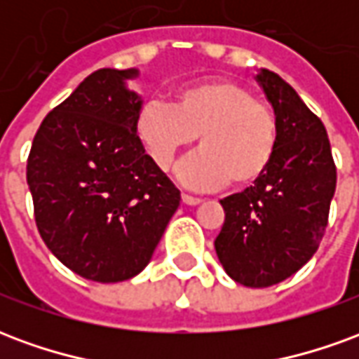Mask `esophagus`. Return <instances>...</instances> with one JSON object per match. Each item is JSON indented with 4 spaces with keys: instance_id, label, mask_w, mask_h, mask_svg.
Masks as SVG:
<instances>
[{
    "instance_id": "34e87169",
    "label": "esophagus",
    "mask_w": 359,
    "mask_h": 359,
    "mask_svg": "<svg viewBox=\"0 0 359 359\" xmlns=\"http://www.w3.org/2000/svg\"><path fill=\"white\" fill-rule=\"evenodd\" d=\"M182 202L187 203V205H198V203H202V198H198V196H190V194H182Z\"/></svg>"
}]
</instances>
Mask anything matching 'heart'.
<instances>
[{
    "label": "heart",
    "mask_w": 359,
    "mask_h": 359,
    "mask_svg": "<svg viewBox=\"0 0 359 359\" xmlns=\"http://www.w3.org/2000/svg\"><path fill=\"white\" fill-rule=\"evenodd\" d=\"M134 133L161 171H171L200 136L202 151L184 165L180 179L205 190L225 182L246 188L273 163L278 118L246 84L210 79L180 88L172 95V107L156 100L144 103L134 118Z\"/></svg>",
    "instance_id": "obj_1"
}]
</instances>
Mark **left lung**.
I'll return each instance as SVG.
<instances>
[{"label": "left lung", "instance_id": "obj_1", "mask_svg": "<svg viewBox=\"0 0 359 359\" xmlns=\"http://www.w3.org/2000/svg\"><path fill=\"white\" fill-rule=\"evenodd\" d=\"M278 118V144L262 179L221 200L225 223L215 252L226 275L250 288L285 280L319 248L337 188L321 118L278 74L256 76Z\"/></svg>", "mask_w": 359, "mask_h": 359}]
</instances>
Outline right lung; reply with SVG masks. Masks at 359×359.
<instances>
[{"label":"right lung","instance_id":"add662e5","mask_svg":"<svg viewBox=\"0 0 359 359\" xmlns=\"http://www.w3.org/2000/svg\"><path fill=\"white\" fill-rule=\"evenodd\" d=\"M136 74L86 76L46 115L28 154L38 233L61 264L95 283L138 275L180 203L134 133L142 100L125 81Z\"/></svg>","mask_w":359,"mask_h":359}]
</instances>
